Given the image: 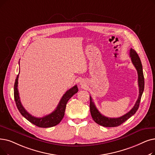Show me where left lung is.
Returning <instances> with one entry per match:
<instances>
[{
	"label": "left lung",
	"mask_w": 155,
	"mask_h": 155,
	"mask_svg": "<svg viewBox=\"0 0 155 155\" xmlns=\"http://www.w3.org/2000/svg\"><path fill=\"white\" fill-rule=\"evenodd\" d=\"M129 54L132 63L136 68L138 74V85L139 89V94L138 99L135 105L131 109V110L126 113L125 115L118 118H109L103 115L98 111L95 104H94V102L92 101L91 96H90V111L92 118L94 120V122L100 125L106 127H114L119 126L120 125L125 122L129 118H130L132 115H134L139 108L140 99L141 97H142V94L144 89V78L143 71V66L137 53L136 52L135 50L130 49Z\"/></svg>",
	"instance_id": "left-lung-1"
}]
</instances>
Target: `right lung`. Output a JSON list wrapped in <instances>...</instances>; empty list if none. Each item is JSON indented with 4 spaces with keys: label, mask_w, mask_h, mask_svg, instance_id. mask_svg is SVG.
Instances as JSON below:
<instances>
[{
    "label": "right lung",
    "mask_w": 155,
    "mask_h": 155,
    "mask_svg": "<svg viewBox=\"0 0 155 155\" xmlns=\"http://www.w3.org/2000/svg\"><path fill=\"white\" fill-rule=\"evenodd\" d=\"M19 73L17 75L15 83L14 96L16 106L20 113L22 115V116H23L26 120H28L31 124L41 128L51 127L59 124L64 115L66 106L67 103L68 101V100L74 95V94L78 92V89L77 85L73 86L72 88L70 89L68 91H67L66 92V93L63 96L61 99L60 100L56 109L54 111L52 112L51 114H49V115H48L41 118H37L30 115V114L25 109V107L23 106L21 101H20L18 89Z\"/></svg>",
    "instance_id": "obj_1"
}]
</instances>
